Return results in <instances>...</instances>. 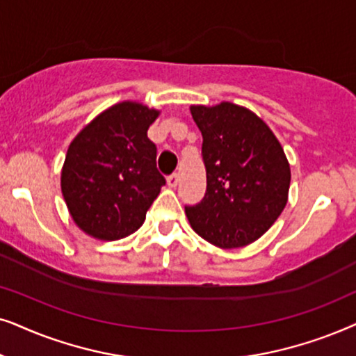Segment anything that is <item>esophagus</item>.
I'll use <instances>...</instances> for the list:
<instances>
[{"label":"esophagus","mask_w":356,"mask_h":356,"mask_svg":"<svg viewBox=\"0 0 356 356\" xmlns=\"http://www.w3.org/2000/svg\"><path fill=\"white\" fill-rule=\"evenodd\" d=\"M177 184H179V174H170L169 177H168V186L170 187V188H175L177 187Z\"/></svg>","instance_id":"1"}]
</instances>
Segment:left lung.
Here are the masks:
<instances>
[{
    "instance_id": "1",
    "label": "left lung",
    "mask_w": 356,
    "mask_h": 356,
    "mask_svg": "<svg viewBox=\"0 0 356 356\" xmlns=\"http://www.w3.org/2000/svg\"><path fill=\"white\" fill-rule=\"evenodd\" d=\"M202 131L207 193L186 207L192 229L221 249L244 248L267 233L288 202L291 170L262 118L233 102L191 106Z\"/></svg>"
}]
</instances>
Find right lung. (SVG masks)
Returning <instances> with one entry per match:
<instances>
[{
  "label": "right lung",
  "mask_w": 356,
  "mask_h": 356,
  "mask_svg": "<svg viewBox=\"0 0 356 356\" xmlns=\"http://www.w3.org/2000/svg\"><path fill=\"white\" fill-rule=\"evenodd\" d=\"M159 111L123 101L88 123L68 146L61 193L76 226L101 241L134 234L165 179L148 129Z\"/></svg>",
  "instance_id": "add662e5"
}]
</instances>
